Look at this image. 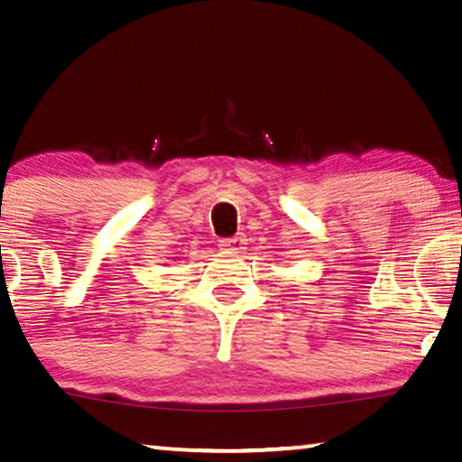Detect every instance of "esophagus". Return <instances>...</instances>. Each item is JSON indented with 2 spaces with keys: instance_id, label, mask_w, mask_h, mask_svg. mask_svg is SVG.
<instances>
[{
  "instance_id": "obj_1",
  "label": "esophagus",
  "mask_w": 462,
  "mask_h": 462,
  "mask_svg": "<svg viewBox=\"0 0 462 462\" xmlns=\"http://www.w3.org/2000/svg\"><path fill=\"white\" fill-rule=\"evenodd\" d=\"M220 250H226V252H239V250H244V245H245V237L242 236V233H237V236H233V237H223L220 239Z\"/></svg>"
}]
</instances>
